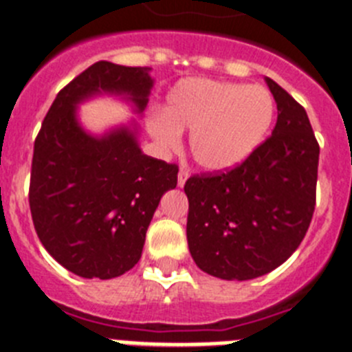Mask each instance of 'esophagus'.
Listing matches in <instances>:
<instances>
[{"mask_svg": "<svg viewBox=\"0 0 352 352\" xmlns=\"http://www.w3.org/2000/svg\"><path fill=\"white\" fill-rule=\"evenodd\" d=\"M188 176H190V174H188V169L182 167V169H179V173H178V186L185 185L186 179H188Z\"/></svg>", "mask_w": 352, "mask_h": 352, "instance_id": "34e87169", "label": "esophagus"}]
</instances>
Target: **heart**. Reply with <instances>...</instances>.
Returning a JSON list of instances; mask_svg holds the SVG:
<instances>
[{
    "label": "heart",
    "instance_id": "1",
    "mask_svg": "<svg viewBox=\"0 0 352 352\" xmlns=\"http://www.w3.org/2000/svg\"><path fill=\"white\" fill-rule=\"evenodd\" d=\"M275 116L272 93L259 84L183 79L167 96L166 113L148 120V132L167 151L190 132L195 162L211 173L243 164L264 141Z\"/></svg>",
    "mask_w": 352,
    "mask_h": 352
}]
</instances>
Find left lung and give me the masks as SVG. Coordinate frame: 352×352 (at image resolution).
Returning <instances> with one entry per match:
<instances>
[{
    "instance_id": "8db88e82",
    "label": "left lung",
    "mask_w": 352,
    "mask_h": 352,
    "mask_svg": "<svg viewBox=\"0 0 352 352\" xmlns=\"http://www.w3.org/2000/svg\"><path fill=\"white\" fill-rule=\"evenodd\" d=\"M276 125L238 167L192 176L186 239L195 264L222 280H250L300 247L316 208L319 144L307 111L266 77Z\"/></svg>"
}]
</instances>
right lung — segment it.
Listing matches in <instances>:
<instances>
[{
    "mask_svg": "<svg viewBox=\"0 0 352 352\" xmlns=\"http://www.w3.org/2000/svg\"><path fill=\"white\" fill-rule=\"evenodd\" d=\"M151 68L98 61L52 102L35 139L30 208L45 250L84 278H114L141 259L162 195L178 166L142 153L138 123L102 135L80 126L77 107L98 95L120 96L141 114L153 88Z\"/></svg>",
    "mask_w": 352,
    "mask_h": 352,
    "instance_id": "obj_1",
    "label": "right lung"
}]
</instances>
